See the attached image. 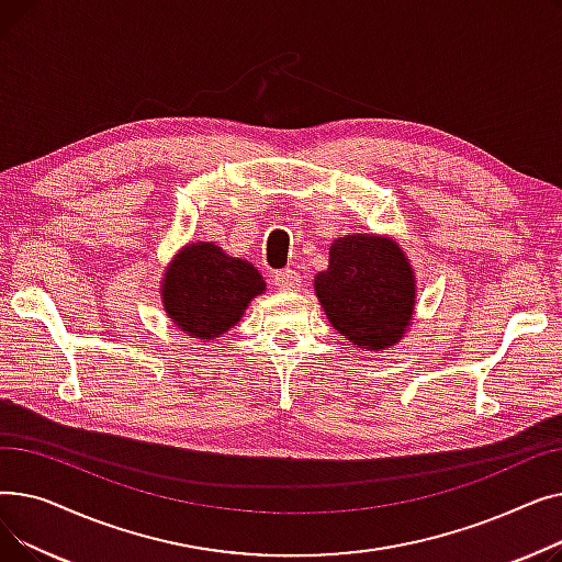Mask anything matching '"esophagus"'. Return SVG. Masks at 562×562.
I'll return each instance as SVG.
<instances>
[{
    "instance_id": "34e87169",
    "label": "esophagus",
    "mask_w": 562,
    "mask_h": 562,
    "mask_svg": "<svg viewBox=\"0 0 562 562\" xmlns=\"http://www.w3.org/2000/svg\"><path fill=\"white\" fill-rule=\"evenodd\" d=\"M273 284L280 289V291H296L301 289V276L296 271L291 269H284V271H278L273 276Z\"/></svg>"
}]
</instances>
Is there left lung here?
Wrapping results in <instances>:
<instances>
[{"label":"left lung","mask_w":562,"mask_h":562,"mask_svg":"<svg viewBox=\"0 0 562 562\" xmlns=\"http://www.w3.org/2000/svg\"><path fill=\"white\" fill-rule=\"evenodd\" d=\"M314 289L339 335L369 350L394 346L415 310V276L387 236H341Z\"/></svg>","instance_id":"left-lung-1"}]
</instances>
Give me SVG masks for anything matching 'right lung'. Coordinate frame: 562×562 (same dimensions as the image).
Returning <instances> with one entry per match:
<instances>
[{
  "label": "right lung",
  "mask_w": 562,
  "mask_h": 562,
  "mask_svg": "<svg viewBox=\"0 0 562 562\" xmlns=\"http://www.w3.org/2000/svg\"><path fill=\"white\" fill-rule=\"evenodd\" d=\"M263 286L252 263L227 257L214 244H191L166 273L164 307L187 335L214 339L241 318Z\"/></svg>",
  "instance_id": "right-lung-1"
}]
</instances>
